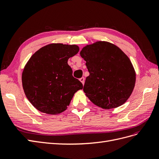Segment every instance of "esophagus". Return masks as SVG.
Masks as SVG:
<instances>
[{
	"label": "esophagus",
	"mask_w": 159,
	"mask_h": 159,
	"mask_svg": "<svg viewBox=\"0 0 159 159\" xmlns=\"http://www.w3.org/2000/svg\"><path fill=\"white\" fill-rule=\"evenodd\" d=\"M80 80L81 82L82 83V84H83V85H84V82H85V78H84V77H82V78H81L80 79Z\"/></svg>",
	"instance_id": "1"
}]
</instances>
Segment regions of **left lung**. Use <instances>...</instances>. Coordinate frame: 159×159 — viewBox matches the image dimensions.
Returning a JSON list of instances; mask_svg holds the SVG:
<instances>
[{
	"instance_id": "left-lung-1",
	"label": "left lung",
	"mask_w": 159,
	"mask_h": 159,
	"mask_svg": "<svg viewBox=\"0 0 159 159\" xmlns=\"http://www.w3.org/2000/svg\"><path fill=\"white\" fill-rule=\"evenodd\" d=\"M80 56L89 72L84 91L91 102L105 109L125 103L136 80L135 71L127 56L117 46L104 41L85 46Z\"/></svg>"
}]
</instances>
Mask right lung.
<instances>
[{
  "mask_svg": "<svg viewBox=\"0 0 159 159\" xmlns=\"http://www.w3.org/2000/svg\"><path fill=\"white\" fill-rule=\"evenodd\" d=\"M79 50L76 45L51 44L41 48L28 60L22 75V87L38 111L51 115L63 112L74 93L83 88L68 64Z\"/></svg>",
  "mask_w": 159,
  "mask_h": 159,
  "instance_id": "add662e5",
  "label": "right lung"
}]
</instances>
